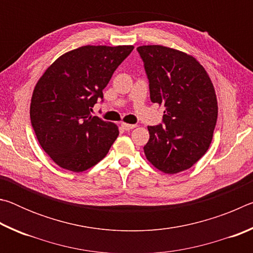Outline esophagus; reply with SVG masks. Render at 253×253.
<instances>
[{"instance_id":"1","label":"esophagus","mask_w":253,"mask_h":253,"mask_svg":"<svg viewBox=\"0 0 253 253\" xmlns=\"http://www.w3.org/2000/svg\"><path fill=\"white\" fill-rule=\"evenodd\" d=\"M122 127L125 130H130L132 128H135L136 125H132V124H126V123H122Z\"/></svg>"}]
</instances>
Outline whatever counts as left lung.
Returning a JSON list of instances; mask_svg holds the SVG:
<instances>
[{
	"label": "left lung",
	"mask_w": 253,
	"mask_h": 253,
	"mask_svg": "<svg viewBox=\"0 0 253 253\" xmlns=\"http://www.w3.org/2000/svg\"><path fill=\"white\" fill-rule=\"evenodd\" d=\"M152 102L165 107L162 124L148 126L147 160L175 174L193 166L211 144L217 119L215 91L196 59L163 45H142Z\"/></svg>",
	"instance_id": "1"
}]
</instances>
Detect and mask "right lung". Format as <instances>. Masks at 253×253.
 <instances>
[{
    "label": "right lung",
    "mask_w": 253,
    "mask_h": 253,
    "mask_svg": "<svg viewBox=\"0 0 253 253\" xmlns=\"http://www.w3.org/2000/svg\"><path fill=\"white\" fill-rule=\"evenodd\" d=\"M132 45H84L59 57L33 90L30 117L41 147L60 168L83 172L100 162L119 135L118 127L97 116L118 66Z\"/></svg>",
    "instance_id": "right-lung-1"
}]
</instances>
